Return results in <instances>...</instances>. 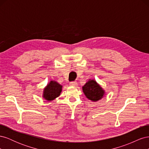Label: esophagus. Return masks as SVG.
I'll use <instances>...</instances> for the list:
<instances>
[{
  "instance_id": "1",
  "label": "esophagus",
  "mask_w": 149,
  "mask_h": 149,
  "mask_svg": "<svg viewBox=\"0 0 149 149\" xmlns=\"http://www.w3.org/2000/svg\"><path fill=\"white\" fill-rule=\"evenodd\" d=\"M70 86H75L77 85V82L76 81H71L70 83Z\"/></svg>"
}]
</instances>
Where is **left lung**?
Instances as JSON below:
<instances>
[{
  "mask_svg": "<svg viewBox=\"0 0 149 149\" xmlns=\"http://www.w3.org/2000/svg\"><path fill=\"white\" fill-rule=\"evenodd\" d=\"M83 91L86 96L93 101H97L101 100L104 91L96 81L89 80L83 86Z\"/></svg>",
  "mask_w": 149,
  "mask_h": 149,
  "instance_id": "8db88e82",
  "label": "left lung"
}]
</instances>
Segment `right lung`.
Listing matches in <instances>:
<instances>
[{
	"mask_svg": "<svg viewBox=\"0 0 149 149\" xmlns=\"http://www.w3.org/2000/svg\"><path fill=\"white\" fill-rule=\"evenodd\" d=\"M62 86L55 81H51L44 89L43 97L48 101H52L60 96Z\"/></svg>",
	"mask_w": 149,
	"mask_h": 149,
	"instance_id": "obj_1",
	"label": "right lung"
}]
</instances>
